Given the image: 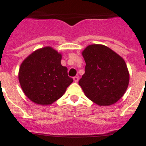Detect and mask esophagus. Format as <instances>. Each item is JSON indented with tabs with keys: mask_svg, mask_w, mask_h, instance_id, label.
Wrapping results in <instances>:
<instances>
[{
	"mask_svg": "<svg viewBox=\"0 0 146 146\" xmlns=\"http://www.w3.org/2000/svg\"><path fill=\"white\" fill-rule=\"evenodd\" d=\"M73 79H74V82H78V80H79V77H78V76H75V77H73Z\"/></svg>",
	"mask_w": 146,
	"mask_h": 146,
	"instance_id": "1",
	"label": "esophagus"
}]
</instances>
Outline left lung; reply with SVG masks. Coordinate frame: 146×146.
Here are the masks:
<instances>
[{
  "label": "left lung",
  "instance_id": "8db88e82",
  "mask_svg": "<svg viewBox=\"0 0 146 146\" xmlns=\"http://www.w3.org/2000/svg\"><path fill=\"white\" fill-rule=\"evenodd\" d=\"M82 55L86 67L79 85L86 96L99 105L106 106L118 102L126 92L129 81L124 60L101 44L89 45Z\"/></svg>",
  "mask_w": 146,
  "mask_h": 146
}]
</instances>
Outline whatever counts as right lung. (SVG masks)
Returning <instances> with one entry per match:
<instances>
[{"label": "right lung", "instance_id": "obj_1", "mask_svg": "<svg viewBox=\"0 0 146 146\" xmlns=\"http://www.w3.org/2000/svg\"><path fill=\"white\" fill-rule=\"evenodd\" d=\"M60 60V54L46 47L33 52L22 63L19 81L23 92L32 102L44 105L52 104L73 82Z\"/></svg>", "mask_w": 146, "mask_h": 146}]
</instances>
